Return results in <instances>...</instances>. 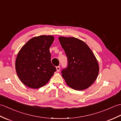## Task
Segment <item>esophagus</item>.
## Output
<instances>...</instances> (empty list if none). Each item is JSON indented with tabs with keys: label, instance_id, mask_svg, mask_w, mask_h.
Returning <instances> with one entry per match:
<instances>
[{
	"label": "esophagus",
	"instance_id": "obj_1",
	"mask_svg": "<svg viewBox=\"0 0 121 121\" xmlns=\"http://www.w3.org/2000/svg\"><path fill=\"white\" fill-rule=\"evenodd\" d=\"M56 69H57V71L58 72H59L60 71V67L59 66H57V67H56Z\"/></svg>",
	"mask_w": 121,
	"mask_h": 121
}]
</instances>
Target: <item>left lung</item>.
<instances>
[{"label":"left lung","instance_id":"1","mask_svg":"<svg viewBox=\"0 0 121 121\" xmlns=\"http://www.w3.org/2000/svg\"><path fill=\"white\" fill-rule=\"evenodd\" d=\"M68 61L66 68L62 70V76L69 87L83 90L91 86L96 79L99 65L89 46L74 37L59 38Z\"/></svg>","mask_w":121,"mask_h":121}]
</instances>
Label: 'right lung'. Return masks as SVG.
Instances as JSON below:
<instances>
[{"label":"right lung","mask_w":121,"mask_h":121,"mask_svg":"<svg viewBox=\"0 0 121 121\" xmlns=\"http://www.w3.org/2000/svg\"><path fill=\"white\" fill-rule=\"evenodd\" d=\"M54 40L52 35L31 39L22 47L15 61L16 73L26 86L38 89L48 82L56 68L51 63L49 48Z\"/></svg>","instance_id":"1"}]
</instances>
